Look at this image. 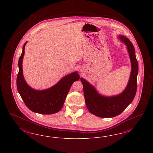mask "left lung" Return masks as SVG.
<instances>
[{"instance_id":"8db88e82","label":"left lung","mask_w":153,"mask_h":153,"mask_svg":"<svg viewBox=\"0 0 153 153\" xmlns=\"http://www.w3.org/2000/svg\"><path fill=\"white\" fill-rule=\"evenodd\" d=\"M119 39L126 45L131 63L130 79L124 91L115 96H102L87 81L83 78L80 79L83 85L85 102L88 111L101 118H111L120 114L133 101L136 93L139 67L134 47L125 36L120 35Z\"/></svg>"}]
</instances>
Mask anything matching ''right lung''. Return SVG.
Here are the masks:
<instances>
[{"label": "right lung", "mask_w": 153, "mask_h": 153, "mask_svg": "<svg viewBox=\"0 0 153 153\" xmlns=\"http://www.w3.org/2000/svg\"><path fill=\"white\" fill-rule=\"evenodd\" d=\"M19 60V74L17 77V88L25 105L31 111L42 114H54L62 108L65 100L72 83L79 79L77 72L63 77L51 88L44 90H36L26 82L23 76L22 60L25 48Z\"/></svg>", "instance_id": "add662e5"}]
</instances>
